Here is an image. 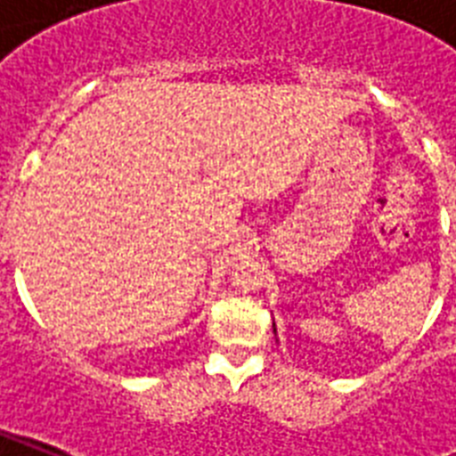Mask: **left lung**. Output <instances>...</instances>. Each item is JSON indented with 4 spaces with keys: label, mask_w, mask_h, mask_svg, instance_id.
Returning a JSON list of instances; mask_svg holds the SVG:
<instances>
[{
    "label": "left lung",
    "mask_w": 456,
    "mask_h": 456,
    "mask_svg": "<svg viewBox=\"0 0 456 456\" xmlns=\"http://www.w3.org/2000/svg\"><path fill=\"white\" fill-rule=\"evenodd\" d=\"M274 333H277V329H274Z\"/></svg>",
    "instance_id": "1"
}]
</instances>
